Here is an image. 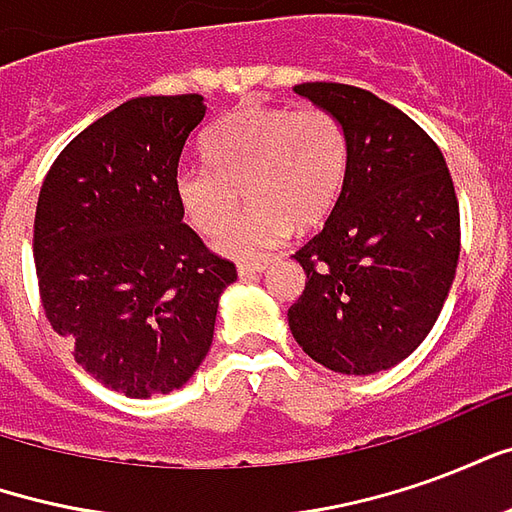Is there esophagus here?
I'll return each instance as SVG.
<instances>
[{
  "mask_svg": "<svg viewBox=\"0 0 512 512\" xmlns=\"http://www.w3.org/2000/svg\"><path fill=\"white\" fill-rule=\"evenodd\" d=\"M268 260H257V263H238V274L241 277H255L260 271H266Z\"/></svg>",
  "mask_w": 512,
  "mask_h": 512,
  "instance_id": "34e87169",
  "label": "esophagus"
}]
</instances>
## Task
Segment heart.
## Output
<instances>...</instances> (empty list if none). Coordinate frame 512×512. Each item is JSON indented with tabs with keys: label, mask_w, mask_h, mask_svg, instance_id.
<instances>
[{
	"label": "heart",
	"mask_w": 512,
	"mask_h": 512,
	"mask_svg": "<svg viewBox=\"0 0 512 512\" xmlns=\"http://www.w3.org/2000/svg\"><path fill=\"white\" fill-rule=\"evenodd\" d=\"M202 147L211 164L178 167L175 197L191 227L213 235L233 219L246 191L249 211L219 235V249L233 257L274 249L293 222H323L351 158L340 117L321 106H238L213 123Z\"/></svg>",
	"instance_id": "obj_1"
}]
</instances>
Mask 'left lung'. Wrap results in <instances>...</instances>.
<instances>
[{"mask_svg":"<svg viewBox=\"0 0 512 512\" xmlns=\"http://www.w3.org/2000/svg\"><path fill=\"white\" fill-rule=\"evenodd\" d=\"M296 93L340 117L348 175L323 230L296 252L307 274L290 332L345 376L389 370L417 351L447 301L461 213L439 145L378 95L334 82Z\"/></svg>","mask_w":512,"mask_h":512,"instance_id":"8db88e82","label":"left lung"}]
</instances>
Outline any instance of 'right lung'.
I'll return each mask as SVG.
<instances>
[{
    "mask_svg": "<svg viewBox=\"0 0 512 512\" xmlns=\"http://www.w3.org/2000/svg\"><path fill=\"white\" fill-rule=\"evenodd\" d=\"M202 117L197 93L131 98L71 139L40 189L32 252L46 318L95 381L128 397L194 376L238 277L175 197Z\"/></svg>",
    "mask_w": 512,
    "mask_h": 512,
    "instance_id": "add662e5",
    "label": "right lung"
}]
</instances>
